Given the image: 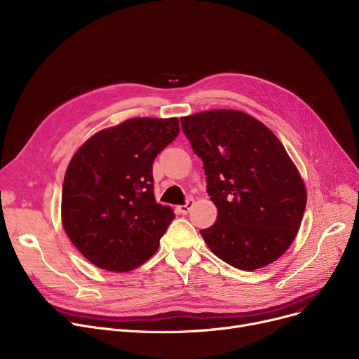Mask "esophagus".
Listing matches in <instances>:
<instances>
[{
	"mask_svg": "<svg viewBox=\"0 0 359 359\" xmlns=\"http://www.w3.org/2000/svg\"><path fill=\"white\" fill-rule=\"evenodd\" d=\"M194 203H195V201H194L192 198H191V199H187L184 205H180V206H177V212H179L180 215H186L187 212H189V211L192 210Z\"/></svg>",
	"mask_w": 359,
	"mask_h": 359,
	"instance_id": "obj_1",
	"label": "esophagus"
}]
</instances>
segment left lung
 <instances>
[{
  "label": "left lung",
  "mask_w": 359,
  "mask_h": 359,
  "mask_svg": "<svg viewBox=\"0 0 359 359\" xmlns=\"http://www.w3.org/2000/svg\"><path fill=\"white\" fill-rule=\"evenodd\" d=\"M201 157L218 217L201 234L211 252L241 271L271 265L294 241L307 191L273 132L248 113L218 109L180 118Z\"/></svg>",
  "instance_id": "obj_1"
}]
</instances>
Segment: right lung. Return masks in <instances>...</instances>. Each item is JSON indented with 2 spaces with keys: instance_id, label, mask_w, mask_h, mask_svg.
Returning <instances> with one entry per match:
<instances>
[{
  "instance_id": "right-lung-1",
  "label": "right lung",
  "mask_w": 359,
  "mask_h": 359,
  "mask_svg": "<svg viewBox=\"0 0 359 359\" xmlns=\"http://www.w3.org/2000/svg\"><path fill=\"white\" fill-rule=\"evenodd\" d=\"M179 130L177 118H132L99 130L72 156L62 227L93 265L129 272L157 252L175 214L156 202L153 161Z\"/></svg>"
}]
</instances>
